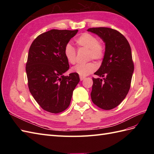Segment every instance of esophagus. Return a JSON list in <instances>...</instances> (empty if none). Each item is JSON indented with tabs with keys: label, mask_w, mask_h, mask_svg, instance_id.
<instances>
[{
	"label": "esophagus",
	"mask_w": 154,
	"mask_h": 154,
	"mask_svg": "<svg viewBox=\"0 0 154 154\" xmlns=\"http://www.w3.org/2000/svg\"><path fill=\"white\" fill-rule=\"evenodd\" d=\"M85 78V77H84V76H80V80H81V81H82V80H84Z\"/></svg>",
	"instance_id": "obj_1"
}]
</instances>
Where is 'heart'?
Returning <instances> with one entry per match:
<instances>
[{"label":"heart","instance_id":"heart-1","mask_svg":"<svg viewBox=\"0 0 154 154\" xmlns=\"http://www.w3.org/2000/svg\"><path fill=\"white\" fill-rule=\"evenodd\" d=\"M75 42L79 48L88 49V56L89 59H94L97 61L102 60L105 56V46L101 42L97 41L96 37L88 32H84L75 40ZM64 56L70 64H74L76 62V51L72 46L67 44L63 51ZM96 65L93 62L80 63L72 68L73 72L82 76H85L94 72Z\"/></svg>","mask_w":154,"mask_h":154}]
</instances>
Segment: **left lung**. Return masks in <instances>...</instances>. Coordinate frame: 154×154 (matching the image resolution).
<instances>
[{"instance_id":"obj_1","label":"left lung","mask_w":154,"mask_h":154,"mask_svg":"<svg viewBox=\"0 0 154 154\" xmlns=\"http://www.w3.org/2000/svg\"><path fill=\"white\" fill-rule=\"evenodd\" d=\"M87 31L105 44L103 62L94 73L103 78H92L91 99L99 108L111 110L122 103L130 89L134 69L131 48L125 37L115 29L101 27Z\"/></svg>"}]
</instances>
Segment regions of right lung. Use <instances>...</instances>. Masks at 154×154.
I'll return each instance as SVG.
<instances>
[{"label":"right lung","mask_w":154,"mask_h":154,"mask_svg":"<svg viewBox=\"0 0 154 154\" xmlns=\"http://www.w3.org/2000/svg\"><path fill=\"white\" fill-rule=\"evenodd\" d=\"M78 31L51 29L37 36L30 46L26 65L28 87L38 104L49 112L67 109L80 82L76 73L63 75L69 69L64 48Z\"/></svg>","instance_id":"1"}]
</instances>
